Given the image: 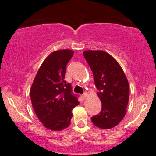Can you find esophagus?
<instances>
[{
  "instance_id": "34e87169",
  "label": "esophagus",
  "mask_w": 156,
  "mask_h": 156,
  "mask_svg": "<svg viewBox=\"0 0 156 156\" xmlns=\"http://www.w3.org/2000/svg\"><path fill=\"white\" fill-rule=\"evenodd\" d=\"M87 96V93H83V95H82V98H83V99H85V98H86Z\"/></svg>"
}]
</instances>
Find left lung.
<instances>
[{
	"label": "left lung",
	"mask_w": 156,
	"mask_h": 156,
	"mask_svg": "<svg viewBox=\"0 0 156 156\" xmlns=\"http://www.w3.org/2000/svg\"><path fill=\"white\" fill-rule=\"evenodd\" d=\"M93 71L102 111L93 116L92 122L100 129L117 126L124 117L129 98V86L122 67L107 52L88 50L83 52Z\"/></svg>",
	"instance_id": "obj_1"
}]
</instances>
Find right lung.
<instances>
[{"mask_svg":"<svg viewBox=\"0 0 156 156\" xmlns=\"http://www.w3.org/2000/svg\"><path fill=\"white\" fill-rule=\"evenodd\" d=\"M73 55L70 49L52 52L37 72L30 89L32 107L46 128L61 131L71 124L72 109L79 104L71 85L64 80L66 68Z\"/></svg>","mask_w":156,"mask_h":156,"instance_id":"1","label":"right lung"}]
</instances>
